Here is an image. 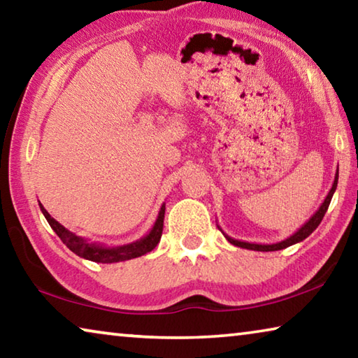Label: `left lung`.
<instances>
[{
	"label": "left lung",
	"instance_id": "obj_1",
	"mask_svg": "<svg viewBox=\"0 0 358 358\" xmlns=\"http://www.w3.org/2000/svg\"><path fill=\"white\" fill-rule=\"evenodd\" d=\"M336 186H338V171H336V173H335V180H333L331 189L329 191V194H327V197L324 199L322 205H320L316 213H314V215L310 217V220H308L305 224H303V226H301L299 230H296L295 234L290 235V237H287L286 240L278 241V243H271V245L248 243V241H241V240H235V238H232V237H229L227 234L222 232V229H221L220 226H217V227H220V230L224 234V237L227 238L229 243H232V245L238 246V248H245V250H252V251H280V250H284V248H287V246H292V245H295V243H300V241H303L306 237H310V235L314 232V230L317 229L320 221H322L324 215L327 213V210H329V205H330V202H331L333 194H335V191H336Z\"/></svg>",
	"mask_w": 358,
	"mask_h": 358
}]
</instances>
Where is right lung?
Instances as JSON below:
<instances>
[{"label": "right lung", "instance_id": "obj_1", "mask_svg": "<svg viewBox=\"0 0 358 358\" xmlns=\"http://www.w3.org/2000/svg\"><path fill=\"white\" fill-rule=\"evenodd\" d=\"M39 207H41L42 215L45 216L47 222L50 224V227L53 229V232L62 238L63 243L68 246L72 252H76L77 256H80L87 260H92V262H99V264L123 262V260L141 257L143 254L155 250L156 245L159 243L161 240L162 226H164V213H166V203H162L153 227H151L150 232L141 240H136L132 241V243L121 245V246H104L101 243L90 241L83 237H78V235H76L74 232H71V230L62 226L57 220H53V217L48 215V211L42 207V203H39Z\"/></svg>", "mask_w": 358, "mask_h": 358}]
</instances>
